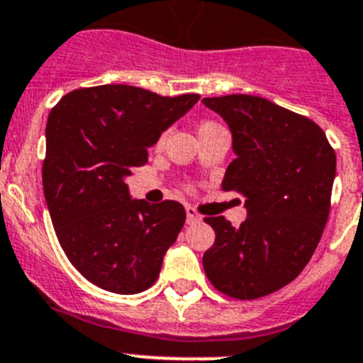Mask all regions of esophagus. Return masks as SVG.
Returning <instances> with one entry per match:
<instances>
[{
    "label": "esophagus",
    "instance_id": "1",
    "mask_svg": "<svg viewBox=\"0 0 363 363\" xmlns=\"http://www.w3.org/2000/svg\"><path fill=\"white\" fill-rule=\"evenodd\" d=\"M186 220H188V224H195V222L201 220V215L197 213L194 206H186Z\"/></svg>",
    "mask_w": 363,
    "mask_h": 363
}]
</instances>
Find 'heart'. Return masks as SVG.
<instances>
[{
	"label": "heart",
	"mask_w": 363,
	"mask_h": 363,
	"mask_svg": "<svg viewBox=\"0 0 363 363\" xmlns=\"http://www.w3.org/2000/svg\"><path fill=\"white\" fill-rule=\"evenodd\" d=\"M213 126H218L217 123H215V121H204V123H201V126H199V133H201V132H204V130H210V128H213ZM164 139H166V133H164V132H162V133H159L157 141H155V146H161L162 143H164Z\"/></svg>",
	"instance_id": "heart-1"
}]
</instances>
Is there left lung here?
Returning a JSON list of instances; mask_svg holds the SVG:
<instances>
[{
    "instance_id": "obj_1",
    "label": "left lung",
    "mask_w": 363,
    "mask_h": 363,
    "mask_svg": "<svg viewBox=\"0 0 363 363\" xmlns=\"http://www.w3.org/2000/svg\"><path fill=\"white\" fill-rule=\"evenodd\" d=\"M233 133L237 157L222 189L246 197L247 218L231 226L206 217L215 242L202 257L217 291L255 300L300 275L315 253L331 210L336 155L324 130L309 117L264 97H204Z\"/></svg>"
}]
</instances>
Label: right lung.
Masks as SVG:
<instances>
[{
  "label": "right lung",
  "instance_id": "obj_1",
  "mask_svg": "<svg viewBox=\"0 0 363 363\" xmlns=\"http://www.w3.org/2000/svg\"><path fill=\"white\" fill-rule=\"evenodd\" d=\"M199 94L164 97L130 84L72 90L47 123L43 191L72 266L101 289L135 295L153 286L186 220L177 201H132L126 175Z\"/></svg>",
  "mask_w": 363,
  "mask_h": 363
}]
</instances>
